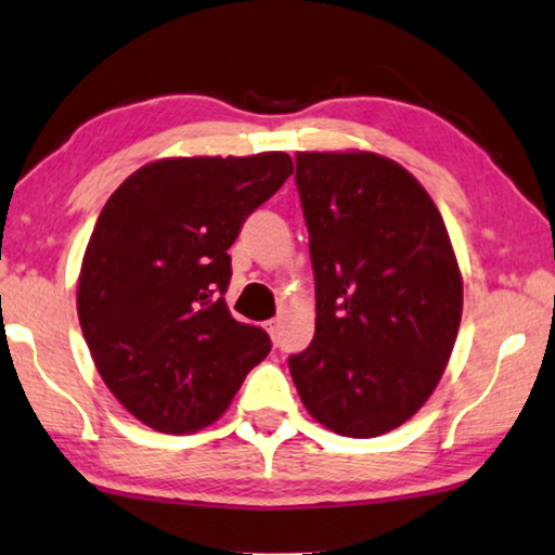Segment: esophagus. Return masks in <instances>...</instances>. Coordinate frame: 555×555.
I'll list each match as a JSON object with an SVG mask.
<instances>
[{"instance_id":"obj_1","label":"esophagus","mask_w":555,"mask_h":555,"mask_svg":"<svg viewBox=\"0 0 555 555\" xmlns=\"http://www.w3.org/2000/svg\"><path fill=\"white\" fill-rule=\"evenodd\" d=\"M263 330H267L269 337L276 341V337H279V319H269V322L263 324Z\"/></svg>"}]
</instances>
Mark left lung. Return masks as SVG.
Wrapping results in <instances>:
<instances>
[{"label": "left lung", "mask_w": 555, "mask_h": 555, "mask_svg": "<svg viewBox=\"0 0 555 555\" xmlns=\"http://www.w3.org/2000/svg\"><path fill=\"white\" fill-rule=\"evenodd\" d=\"M317 330L288 372L309 415L377 437L435 392L463 317L440 210L410 170L370 151L296 153Z\"/></svg>", "instance_id": "8db88e82"}]
</instances>
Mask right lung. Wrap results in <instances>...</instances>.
I'll return each instance as SVG.
<instances>
[{
  "label": "right lung",
  "instance_id": "add662e5",
  "mask_svg": "<svg viewBox=\"0 0 555 555\" xmlns=\"http://www.w3.org/2000/svg\"><path fill=\"white\" fill-rule=\"evenodd\" d=\"M294 173L286 153L163 158L107 198L77 281L92 362L132 417L158 433L216 423L271 352L261 326L231 317L229 248Z\"/></svg>",
  "mask_w": 555,
  "mask_h": 555
}]
</instances>
